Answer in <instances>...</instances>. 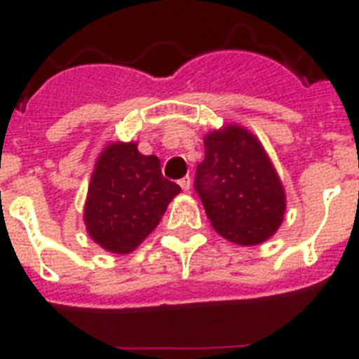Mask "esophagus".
<instances>
[{"mask_svg":"<svg viewBox=\"0 0 359 359\" xmlns=\"http://www.w3.org/2000/svg\"><path fill=\"white\" fill-rule=\"evenodd\" d=\"M179 184H180V188H182V190L188 191L191 188V179H190V177H184V179L179 180Z\"/></svg>","mask_w":359,"mask_h":359,"instance_id":"obj_1","label":"esophagus"}]
</instances>
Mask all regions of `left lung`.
<instances>
[{"mask_svg": "<svg viewBox=\"0 0 359 359\" xmlns=\"http://www.w3.org/2000/svg\"><path fill=\"white\" fill-rule=\"evenodd\" d=\"M196 191L214 229L238 245L270 238L287 208L283 184L264 147L238 124L205 135Z\"/></svg>", "mask_w": 359, "mask_h": 359, "instance_id": "obj_1", "label": "left lung"}]
</instances>
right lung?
Returning a JSON list of instances; mask_svg holds the SVG:
<instances>
[{"mask_svg":"<svg viewBox=\"0 0 359 359\" xmlns=\"http://www.w3.org/2000/svg\"><path fill=\"white\" fill-rule=\"evenodd\" d=\"M180 186L162 175L160 160L137 143H109L98 156L87 191V233L111 253H130L160 224Z\"/></svg>","mask_w":359,"mask_h":359,"instance_id":"right-lung-1","label":"right lung"}]
</instances>
